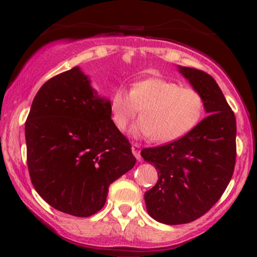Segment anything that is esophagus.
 <instances>
[{
    "label": "esophagus",
    "instance_id": "34e87169",
    "mask_svg": "<svg viewBox=\"0 0 257 257\" xmlns=\"http://www.w3.org/2000/svg\"><path fill=\"white\" fill-rule=\"evenodd\" d=\"M132 153H133V156H135L137 159L138 160H140V146L138 145V144H133L132 145Z\"/></svg>",
    "mask_w": 257,
    "mask_h": 257
}]
</instances>
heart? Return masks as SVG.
Instances as JSON below:
<instances>
[{
    "label": "heart",
    "mask_w": 257,
    "mask_h": 257,
    "mask_svg": "<svg viewBox=\"0 0 257 257\" xmlns=\"http://www.w3.org/2000/svg\"><path fill=\"white\" fill-rule=\"evenodd\" d=\"M110 110L112 121L120 132L127 131L140 111L143 118L135 126V136L170 143L199 124L205 113V99L199 91L154 77L133 84L130 91L115 90Z\"/></svg>",
    "instance_id": "obj_1"
}]
</instances>
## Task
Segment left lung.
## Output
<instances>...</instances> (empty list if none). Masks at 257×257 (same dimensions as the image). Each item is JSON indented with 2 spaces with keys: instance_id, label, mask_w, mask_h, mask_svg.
Wrapping results in <instances>:
<instances>
[{
  "instance_id": "1",
  "label": "left lung",
  "mask_w": 257,
  "mask_h": 257,
  "mask_svg": "<svg viewBox=\"0 0 257 257\" xmlns=\"http://www.w3.org/2000/svg\"><path fill=\"white\" fill-rule=\"evenodd\" d=\"M180 72L205 99L209 115L174 142L142 151L158 172L145 193L147 212L158 222L182 224L206 214L226 191L236 161V119L215 80L202 70Z\"/></svg>"
}]
</instances>
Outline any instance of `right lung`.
Returning a JSON list of instances; mask_svg holds the SVG:
<instances>
[{
    "mask_svg": "<svg viewBox=\"0 0 257 257\" xmlns=\"http://www.w3.org/2000/svg\"><path fill=\"white\" fill-rule=\"evenodd\" d=\"M27 163L41 198L69 215L103 208L108 186L133 168L128 139L79 68L52 77L34 98L26 121Z\"/></svg>",
    "mask_w": 257,
    "mask_h": 257,
    "instance_id": "obj_1",
    "label": "right lung"
}]
</instances>
